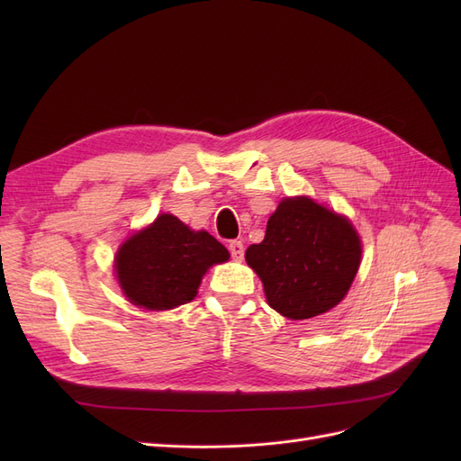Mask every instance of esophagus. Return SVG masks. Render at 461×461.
<instances>
[{"label":"esophagus","mask_w":461,"mask_h":461,"mask_svg":"<svg viewBox=\"0 0 461 461\" xmlns=\"http://www.w3.org/2000/svg\"><path fill=\"white\" fill-rule=\"evenodd\" d=\"M229 252H230V256H232V259L240 261V259L244 258V244H242L240 240H232V242L229 244Z\"/></svg>","instance_id":"esophagus-1"}]
</instances>
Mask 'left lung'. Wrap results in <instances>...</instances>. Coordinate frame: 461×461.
Returning a JSON list of instances; mask_svg holds the SVG:
<instances>
[{"mask_svg": "<svg viewBox=\"0 0 461 461\" xmlns=\"http://www.w3.org/2000/svg\"><path fill=\"white\" fill-rule=\"evenodd\" d=\"M359 259L361 240L350 219L308 196L285 198L267 221L263 242L246 249L271 308L294 321L339 305Z\"/></svg>", "mask_w": 461, "mask_h": 461, "instance_id": "obj_1", "label": "left lung"}]
</instances>
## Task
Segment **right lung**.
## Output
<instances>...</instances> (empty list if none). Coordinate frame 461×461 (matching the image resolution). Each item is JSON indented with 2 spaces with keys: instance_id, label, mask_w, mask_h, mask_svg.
Listing matches in <instances>:
<instances>
[{
  "instance_id": "obj_1",
  "label": "right lung",
  "mask_w": 461,
  "mask_h": 461,
  "mask_svg": "<svg viewBox=\"0 0 461 461\" xmlns=\"http://www.w3.org/2000/svg\"><path fill=\"white\" fill-rule=\"evenodd\" d=\"M230 258L229 249L205 230H192L171 213L124 240L115 256L122 294L151 312L173 310L198 294L212 265Z\"/></svg>"
}]
</instances>
